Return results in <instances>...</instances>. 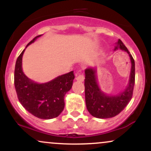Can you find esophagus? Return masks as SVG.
Returning a JSON list of instances; mask_svg holds the SVG:
<instances>
[{
    "label": "esophagus",
    "instance_id": "obj_1",
    "mask_svg": "<svg viewBox=\"0 0 151 151\" xmlns=\"http://www.w3.org/2000/svg\"><path fill=\"white\" fill-rule=\"evenodd\" d=\"M76 79H77V81H83L84 80V76L82 75V74L78 73V74L77 75V77H76Z\"/></svg>",
    "mask_w": 151,
    "mask_h": 151
}]
</instances>
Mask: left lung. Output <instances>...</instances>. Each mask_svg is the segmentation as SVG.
<instances>
[{"label":"left lung","mask_w":151,"mask_h":151,"mask_svg":"<svg viewBox=\"0 0 151 151\" xmlns=\"http://www.w3.org/2000/svg\"><path fill=\"white\" fill-rule=\"evenodd\" d=\"M119 49L127 52L131 58V70L129 83L123 92L115 96H107L102 92L96 81V70L88 68L85 70V101L87 110L93 116L99 119H109L119 114L127 106L133 96L135 84V62L132 55L120 39L114 50Z\"/></svg>","instance_id":"8db88e82"}]
</instances>
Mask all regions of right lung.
<instances>
[{
    "label": "right lung",
    "mask_w": 151,
    "mask_h": 151,
    "mask_svg": "<svg viewBox=\"0 0 151 151\" xmlns=\"http://www.w3.org/2000/svg\"><path fill=\"white\" fill-rule=\"evenodd\" d=\"M40 35L36 36L27 45L34 42ZM19 55L15 67L14 84L19 101L26 110L42 119L58 117L65 108L64 98L71 89L74 75L73 71L59 76L45 84H37L27 78L22 70V58Z\"/></svg>",
    "instance_id": "add662e5"
}]
</instances>
